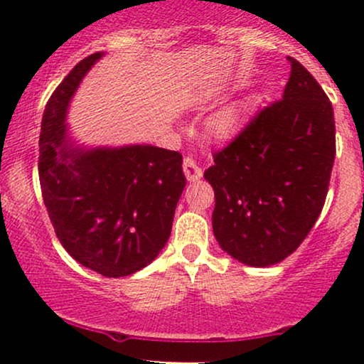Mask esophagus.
I'll list each match as a JSON object with an SVG mask.
<instances>
[{
  "label": "esophagus",
  "mask_w": 364,
  "mask_h": 364,
  "mask_svg": "<svg viewBox=\"0 0 364 364\" xmlns=\"http://www.w3.org/2000/svg\"><path fill=\"white\" fill-rule=\"evenodd\" d=\"M183 173H185L188 181H196V179L202 178V169L191 157H185V161H183Z\"/></svg>",
  "instance_id": "esophagus-1"
}]
</instances>
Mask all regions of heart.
Returning a JSON list of instances; mask_svg holds the SVG:
<instances>
[{
	"label": "heart",
	"instance_id": "obj_1",
	"mask_svg": "<svg viewBox=\"0 0 364 364\" xmlns=\"http://www.w3.org/2000/svg\"><path fill=\"white\" fill-rule=\"evenodd\" d=\"M241 123H243V112L237 106H231L228 109L217 112L210 121L212 133L219 139H231L240 132Z\"/></svg>",
	"mask_w": 364,
	"mask_h": 364
}]
</instances>
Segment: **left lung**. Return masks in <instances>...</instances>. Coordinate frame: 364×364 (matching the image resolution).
Returning <instances> with one entry per match:
<instances>
[{"label":"left lung","instance_id":"1","mask_svg":"<svg viewBox=\"0 0 364 364\" xmlns=\"http://www.w3.org/2000/svg\"><path fill=\"white\" fill-rule=\"evenodd\" d=\"M282 99L255 112L214 152L212 228L237 262L269 267L296 252L318 219L336 157V121L327 94L294 58Z\"/></svg>","mask_w":364,"mask_h":364}]
</instances>
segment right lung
I'll list each match as a JSON object with an SVG mask.
<instances>
[{
	"instance_id": "1",
	"label": "right lung",
	"mask_w": 364,
	"mask_h": 364,
	"mask_svg": "<svg viewBox=\"0 0 364 364\" xmlns=\"http://www.w3.org/2000/svg\"><path fill=\"white\" fill-rule=\"evenodd\" d=\"M101 56L94 53L77 63L46 104L39 181L66 252L97 274L124 277L149 265L168 243L186 178L181 154L174 150L152 145L66 150V107Z\"/></svg>"
}]
</instances>
